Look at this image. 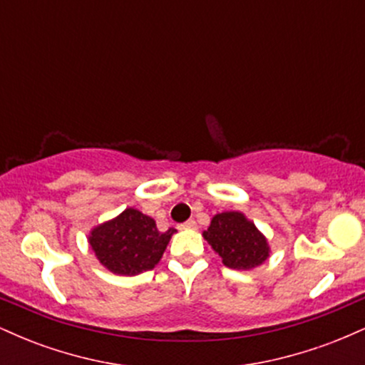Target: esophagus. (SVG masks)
Returning a JSON list of instances; mask_svg holds the SVG:
<instances>
[{
	"mask_svg": "<svg viewBox=\"0 0 365 365\" xmlns=\"http://www.w3.org/2000/svg\"><path fill=\"white\" fill-rule=\"evenodd\" d=\"M180 228H183V230H194V228H197V223L194 220H188V221H185V223L183 225H180Z\"/></svg>",
	"mask_w": 365,
	"mask_h": 365,
	"instance_id": "34e87169",
	"label": "esophagus"
}]
</instances>
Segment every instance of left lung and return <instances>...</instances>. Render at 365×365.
I'll return each instance as SVG.
<instances>
[{"label":"left lung","instance_id":"8db88e82","mask_svg":"<svg viewBox=\"0 0 365 365\" xmlns=\"http://www.w3.org/2000/svg\"><path fill=\"white\" fill-rule=\"evenodd\" d=\"M202 237L230 269H254L269 257L266 237L244 212L226 211L212 216Z\"/></svg>","mask_w":365,"mask_h":365}]
</instances>
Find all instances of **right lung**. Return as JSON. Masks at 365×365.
<instances>
[{"mask_svg": "<svg viewBox=\"0 0 365 365\" xmlns=\"http://www.w3.org/2000/svg\"><path fill=\"white\" fill-rule=\"evenodd\" d=\"M175 228L159 232L156 221L139 209L127 207L106 223L91 230L89 245L108 271L135 276L161 261Z\"/></svg>", "mask_w": 365, "mask_h": 365, "instance_id": "1", "label": "right lung"}]
</instances>
